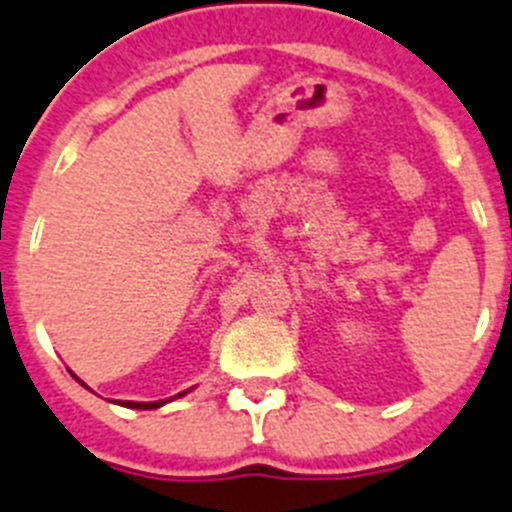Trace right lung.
<instances>
[{
	"label": "right lung",
	"mask_w": 512,
	"mask_h": 512,
	"mask_svg": "<svg viewBox=\"0 0 512 512\" xmlns=\"http://www.w3.org/2000/svg\"><path fill=\"white\" fill-rule=\"evenodd\" d=\"M186 394V392H180ZM178 394V397H180ZM123 407H133V410H158L160 405H165V402H120Z\"/></svg>",
	"instance_id": "obj_1"
}]
</instances>
